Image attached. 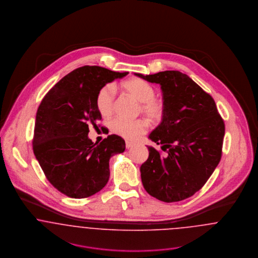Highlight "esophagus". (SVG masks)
<instances>
[{"label":"esophagus","mask_w":258,"mask_h":258,"mask_svg":"<svg viewBox=\"0 0 258 258\" xmlns=\"http://www.w3.org/2000/svg\"><path fill=\"white\" fill-rule=\"evenodd\" d=\"M134 146V144L132 142H129V141H126V149H130Z\"/></svg>","instance_id":"esophagus-1"}]
</instances>
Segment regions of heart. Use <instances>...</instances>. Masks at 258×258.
Segmentation results:
<instances>
[{"mask_svg":"<svg viewBox=\"0 0 258 258\" xmlns=\"http://www.w3.org/2000/svg\"><path fill=\"white\" fill-rule=\"evenodd\" d=\"M123 88L141 103L140 111L151 121L161 120L165 113L162 100L154 98L155 89L149 82L141 79H131L123 83ZM115 105V88L113 84L103 86L96 96V108L103 117H109ZM112 132L128 140H137L147 132L148 124L142 119L127 120L115 118L110 122Z\"/></svg>","mask_w":258,"mask_h":258,"instance_id":"heart-1","label":"heart"}]
</instances>
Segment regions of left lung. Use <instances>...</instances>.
<instances>
[{
	"label": "left lung",
	"mask_w": 258,
	"mask_h": 258,
	"mask_svg": "<svg viewBox=\"0 0 258 258\" xmlns=\"http://www.w3.org/2000/svg\"><path fill=\"white\" fill-rule=\"evenodd\" d=\"M136 76L161 85L165 113L149 139L167 152L148 147L141 166L149 195L166 202L189 198L203 187L221 158L225 126L213 97L178 71Z\"/></svg>",
	"instance_id": "left-lung-1"
}]
</instances>
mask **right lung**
<instances>
[{
    "mask_svg": "<svg viewBox=\"0 0 258 258\" xmlns=\"http://www.w3.org/2000/svg\"><path fill=\"white\" fill-rule=\"evenodd\" d=\"M129 73L99 66L76 69L46 93L37 111L33 150L48 181L71 198L92 196L107 184L109 159L125 150L121 137L109 135L99 145L89 138L102 115L96 96L107 83Z\"/></svg>",
    "mask_w": 258,
    "mask_h": 258,
    "instance_id": "add662e5",
    "label": "right lung"
}]
</instances>
